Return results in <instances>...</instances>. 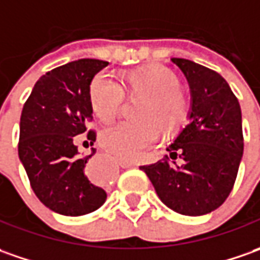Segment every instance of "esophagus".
Segmentation results:
<instances>
[{"label":"esophagus","instance_id":"esophagus-1","mask_svg":"<svg viewBox=\"0 0 260 260\" xmlns=\"http://www.w3.org/2000/svg\"><path fill=\"white\" fill-rule=\"evenodd\" d=\"M119 166H121L122 168H132V167H135L137 164L132 162V161H128V159H119Z\"/></svg>","mask_w":260,"mask_h":260}]
</instances>
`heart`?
I'll list each match as a JSON object with an SVG mask.
<instances>
[{
  "label": "heart",
  "mask_w": 260,
  "mask_h": 260,
  "mask_svg": "<svg viewBox=\"0 0 260 260\" xmlns=\"http://www.w3.org/2000/svg\"><path fill=\"white\" fill-rule=\"evenodd\" d=\"M125 89L129 98L142 96L137 103L138 119L123 121L106 128L101 144L122 159H137L159 137V128L170 134L177 131L190 115V99L180 89V80L168 69L152 64L129 72L123 87L105 73L93 77L89 99L102 122L113 121L121 112Z\"/></svg>",
  "instance_id": "obj_1"
}]
</instances>
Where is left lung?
I'll list each match as a JSON object with an SVG mask.
<instances>
[{
  "mask_svg": "<svg viewBox=\"0 0 260 260\" xmlns=\"http://www.w3.org/2000/svg\"><path fill=\"white\" fill-rule=\"evenodd\" d=\"M191 90L190 121L168 154L142 166L161 202L184 216H203L226 202L243 155L242 111L217 72L185 58H171Z\"/></svg>",
  "mask_w": 260,
  "mask_h": 260,
  "instance_id": "obj_1",
  "label": "left lung"
}]
</instances>
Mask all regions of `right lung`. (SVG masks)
Returning a JSON list of instances; mask_svg holds the SVG:
<instances>
[{"mask_svg":"<svg viewBox=\"0 0 260 260\" xmlns=\"http://www.w3.org/2000/svg\"><path fill=\"white\" fill-rule=\"evenodd\" d=\"M109 63L80 58L47 72L25 101L20 119L18 157L34 194L46 207L63 216L98 210L106 191L87 177V161L77 151V139L93 144L96 132L86 128L93 119L89 86ZM86 141V142H87Z\"/></svg>","mask_w":260,"mask_h":260,"instance_id":"1","label":"right lung"}]
</instances>
